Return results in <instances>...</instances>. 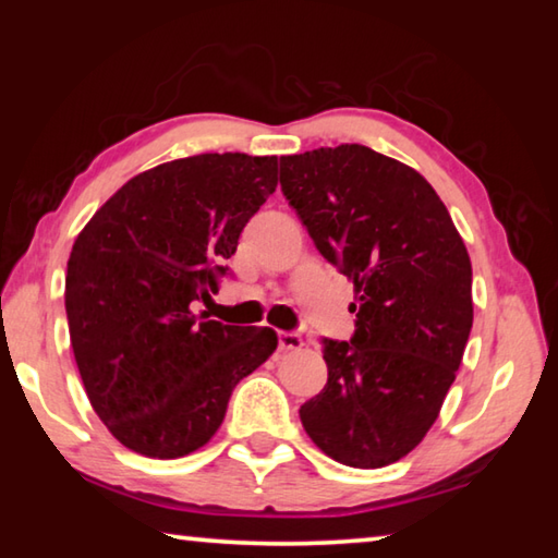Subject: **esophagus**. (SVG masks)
<instances>
[{
	"mask_svg": "<svg viewBox=\"0 0 558 558\" xmlns=\"http://www.w3.org/2000/svg\"><path fill=\"white\" fill-rule=\"evenodd\" d=\"M278 344L282 352H292V349H302L305 342H302V337L295 332H278Z\"/></svg>",
	"mask_w": 558,
	"mask_h": 558,
	"instance_id": "obj_1",
	"label": "esophagus"
}]
</instances>
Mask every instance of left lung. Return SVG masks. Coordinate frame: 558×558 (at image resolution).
<instances>
[{
  "label": "left lung",
  "mask_w": 558,
  "mask_h": 558,
  "mask_svg": "<svg viewBox=\"0 0 558 558\" xmlns=\"http://www.w3.org/2000/svg\"><path fill=\"white\" fill-rule=\"evenodd\" d=\"M280 189L317 251L354 282L352 342H325L327 384L300 405L315 446L384 468L426 438L472 327L465 243L426 179L364 145L280 157Z\"/></svg>",
  "instance_id": "1"
}]
</instances>
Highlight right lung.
I'll use <instances>...</instances> for the list:
<instances>
[{
    "label": "right lung",
    "mask_w": 558,
    "mask_h": 558,
    "mask_svg": "<svg viewBox=\"0 0 558 558\" xmlns=\"http://www.w3.org/2000/svg\"><path fill=\"white\" fill-rule=\"evenodd\" d=\"M278 157L194 155L132 177L73 243L65 315L88 401L122 446L174 460L219 430L233 386L276 352L270 327L196 317Z\"/></svg>",
    "instance_id": "1"
}]
</instances>
